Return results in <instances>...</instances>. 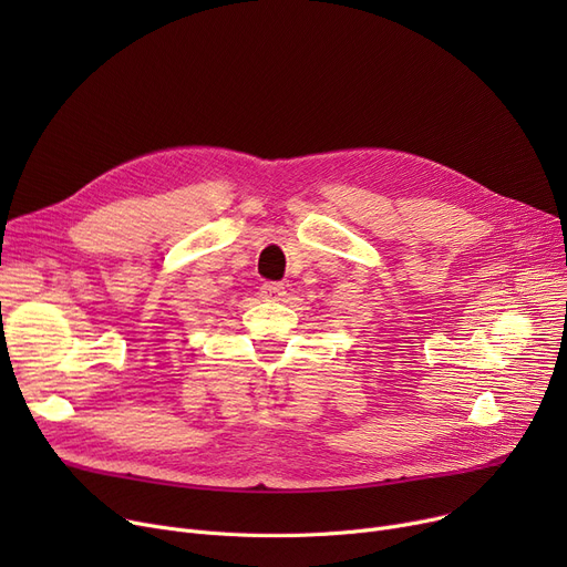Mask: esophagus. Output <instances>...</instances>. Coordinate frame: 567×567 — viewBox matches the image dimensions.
Segmentation results:
<instances>
[{
  "mask_svg": "<svg viewBox=\"0 0 567 567\" xmlns=\"http://www.w3.org/2000/svg\"><path fill=\"white\" fill-rule=\"evenodd\" d=\"M285 285L282 282H264L261 285V299H274V301H280L285 296Z\"/></svg>",
  "mask_w": 567,
  "mask_h": 567,
  "instance_id": "34e87169",
  "label": "esophagus"
}]
</instances>
